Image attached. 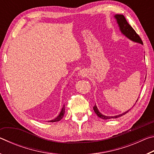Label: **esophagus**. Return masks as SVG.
I'll use <instances>...</instances> for the list:
<instances>
[{
  "label": "esophagus",
  "instance_id": "1",
  "mask_svg": "<svg viewBox=\"0 0 154 154\" xmlns=\"http://www.w3.org/2000/svg\"><path fill=\"white\" fill-rule=\"evenodd\" d=\"M85 72L84 71H83V70H82V71H79V76H85Z\"/></svg>",
  "mask_w": 154,
  "mask_h": 154
}]
</instances>
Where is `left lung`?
<instances>
[{
  "mask_svg": "<svg viewBox=\"0 0 154 154\" xmlns=\"http://www.w3.org/2000/svg\"><path fill=\"white\" fill-rule=\"evenodd\" d=\"M115 18L116 19L117 23H118V26L119 28V30L121 31V32L123 34V35L126 36L128 38H129L130 40H131L132 41L135 43H138L143 45V41L141 40V38H140V36L137 35V32H135V30L132 28V27L130 26L126 20V18L123 15H119V14H116V15H114ZM138 99L136 101V103L137 102ZM135 103V104H136ZM94 111L95 113L97 115V116L99 117V118H102L103 119H113V118H118L119 117H121L122 116H124L126 113H127L130 109L128 110L127 111H125L124 113H122V114L118 115V116H105V115H103L100 113V111H98V109L97 108V106L95 105L94 106Z\"/></svg>",
  "mask_w": 154,
  "mask_h": 154,
  "instance_id": "left-lung-1",
  "label": "left lung"
}]
</instances>
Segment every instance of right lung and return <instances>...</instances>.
<instances>
[{"mask_svg":"<svg viewBox=\"0 0 154 154\" xmlns=\"http://www.w3.org/2000/svg\"><path fill=\"white\" fill-rule=\"evenodd\" d=\"M64 112H65V106L64 105L63 107L62 108V110H61L60 113V114L58 115V116H57L55 119H51V120L49 121V122H58L60 120H61L62 118H63V116H64Z\"/></svg>","mask_w":154,"mask_h":154,"instance_id":"right-lung-1","label":"right lung"}]
</instances>
